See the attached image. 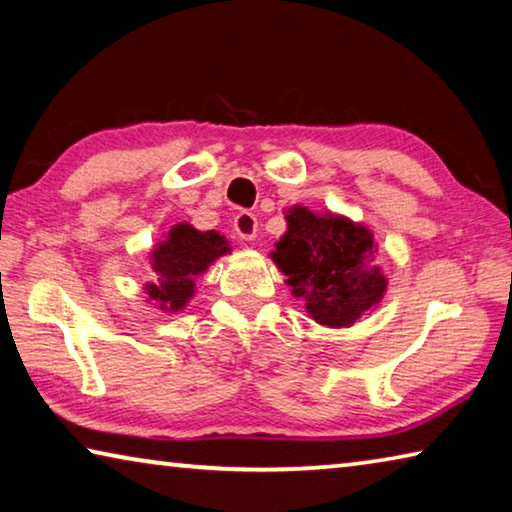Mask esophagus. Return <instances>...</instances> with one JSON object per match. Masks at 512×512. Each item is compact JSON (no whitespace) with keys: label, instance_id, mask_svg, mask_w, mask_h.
I'll list each match as a JSON object with an SVG mask.
<instances>
[{"label":"esophagus","instance_id":"34e87169","mask_svg":"<svg viewBox=\"0 0 512 512\" xmlns=\"http://www.w3.org/2000/svg\"><path fill=\"white\" fill-rule=\"evenodd\" d=\"M235 232L244 241H253L257 237V216L250 212H239L235 219Z\"/></svg>","mask_w":512,"mask_h":512}]
</instances>
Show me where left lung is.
Listing matches in <instances>:
<instances>
[{
    "label": "left lung",
    "instance_id": "8db88e82",
    "mask_svg": "<svg viewBox=\"0 0 512 512\" xmlns=\"http://www.w3.org/2000/svg\"><path fill=\"white\" fill-rule=\"evenodd\" d=\"M284 219L287 232L275 241L271 259L318 325L352 327L384 300L388 277L368 225L305 205H291Z\"/></svg>",
    "mask_w": 512,
    "mask_h": 512
}]
</instances>
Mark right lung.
I'll return each instance as SVG.
<instances>
[{"instance_id":"obj_1","label":"right lung","mask_w":512,"mask_h":512,"mask_svg":"<svg viewBox=\"0 0 512 512\" xmlns=\"http://www.w3.org/2000/svg\"><path fill=\"white\" fill-rule=\"evenodd\" d=\"M230 253V241L221 232L196 230L187 221L171 225L149 253L153 280L144 284L146 302L164 314H178L194 298L196 277Z\"/></svg>"}]
</instances>
